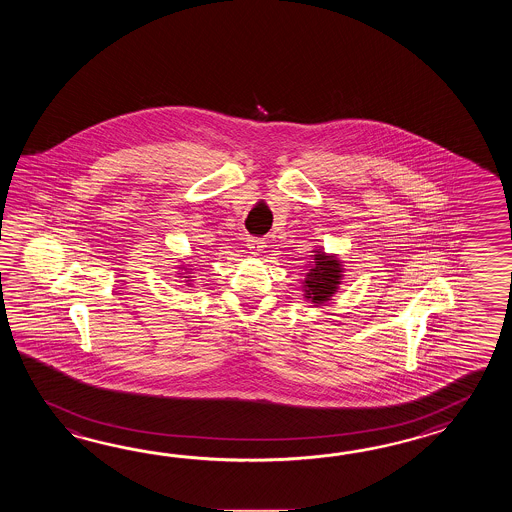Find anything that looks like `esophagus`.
<instances>
[{"mask_svg":"<svg viewBox=\"0 0 512 512\" xmlns=\"http://www.w3.org/2000/svg\"><path fill=\"white\" fill-rule=\"evenodd\" d=\"M265 241L261 240V238H249V241H247V247L251 249L252 254H260L261 251H263V245Z\"/></svg>","mask_w":512,"mask_h":512,"instance_id":"esophagus-1","label":"esophagus"}]
</instances>
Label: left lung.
<instances>
[{"label":"left lung","instance_id":"1","mask_svg":"<svg viewBox=\"0 0 512 512\" xmlns=\"http://www.w3.org/2000/svg\"><path fill=\"white\" fill-rule=\"evenodd\" d=\"M304 274V298L307 302L320 307L331 300V296L337 293L344 265L338 260L337 254H327L322 249L313 251V258L307 263V271Z\"/></svg>","mask_w":512,"mask_h":512}]
</instances>
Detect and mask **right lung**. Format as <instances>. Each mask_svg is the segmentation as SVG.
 <instances>
[{"instance_id": "1", "label": "right lung", "mask_w": 512, "mask_h": 512, "mask_svg": "<svg viewBox=\"0 0 512 512\" xmlns=\"http://www.w3.org/2000/svg\"><path fill=\"white\" fill-rule=\"evenodd\" d=\"M179 269L183 271V269H185V265H181ZM185 271L186 272H179V274H186V276H183V278H186V283H192V276H190V274H192V269H185Z\"/></svg>"}]
</instances>
